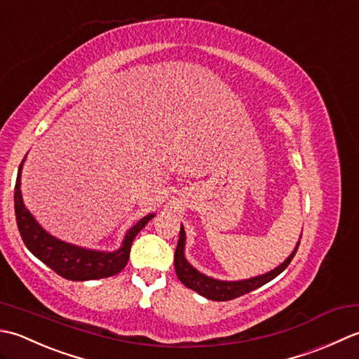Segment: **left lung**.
Wrapping results in <instances>:
<instances>
[{
    "label": "left lung",
    "mask_w": 359,
    "mask_h": 359,
    "mask_svg": "<svg viewBox=\"0 0 359 359\" xmlns=\"http://www.w3.org/2000/svg\"><path fill=\"white\" fill-rule=\"evenodd\" d=\"M301 237H302V233H301ZM299 243H301V240L297 241L296 248L292 250V252L288 255V257L283 260V263H280L279 266L271 269V271L260 274V276H255V277H250V279H243V280H220V279H214V277H209L206 274L200 273L198 269L194 268L187 262L186 255H184L186 231L181 224L180 240L177 245V251H175V271H177L178 279L184 283L187 288L196 291L203 297L210 299V301H218V302L231 301V299L240 297V296L246 294V292H251L255 288H260L262 285L271 282L274 277L279 276L283 269L290 265L292 257H294Z\"/></svg>",
    "instance_id": "8db88e82"
}]
</instances>
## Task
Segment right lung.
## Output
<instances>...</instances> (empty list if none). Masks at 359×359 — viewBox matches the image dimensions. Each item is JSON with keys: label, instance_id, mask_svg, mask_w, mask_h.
I'll list each match as a JSON object with an SVG mask.
<instances>
[{"label": "right lung", "instance_id": "right-lung-1", "mask_svg": "<svg viewBox=\"0 0 359 359\" xmlns=\"http://www.w3.org/2000/svg\"><path fill=\"white\" fill-rule=\"evenodd\" d=\"M23 163L20 164L18 169L13 201H15V217L20 236L27 250L50 269H54L58 276L68 280H96L121 273L128 262L130 248L135 237L155 217V214L145 215L136 224L131 226L123 236L121 248L116 251H97L67 243V241L50 236L48 231L43 229L31 212L26 209L20 189Z\"/></svg>", "mask_w": 359, "mask_h": 359}]
</instances>
